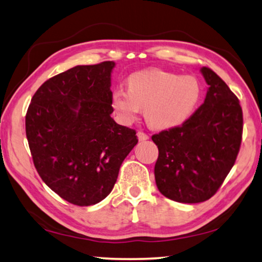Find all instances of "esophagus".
<instances>
[{
	"label": "esophagus",
	"instance_id": "34e87169",
	"mask_svg": "<svg viewBox=\"0 0 262 262\" xmlns=\"http://www.w3.org/2000/svg\"><path fill=\"white\" fill-rule=\"evenodd\" d=\"M137 137H139V140H140V141H145V140H148V139H149L148 134H145V133H144V132H142V130L137 132Z\"/></svg>",
	"mask_w": 262,
	"mask_h": 262
}]
</instances>
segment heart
<instances>
[{
  "label": "heart",
  "mask_w": 262,
  "mask_h": 262,
  "mask_svg": "<svg viewBox=\"0 0 262 262\" xmlns=\"http://www.w3.org/2000/svg\"><path fill=\"white\" fill-rule=\"evenodd\" d=\"M128 90L117 89L112 105L120 118L134 121L145 108L148 123L158 129L181 125L192 117L201 103L203 88L194 76L147 69L133 73L127 79Z\"/></svg>",
  "instance_id": "heart-1"
}]
</instances>
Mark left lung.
<instances>
[{"instance_id":"1","label":"left lung","mask_w":262,"mask_h":262,"mask_svg":"<svg viewBox=\"0 0 262 262\" xmlns=\"http://www.w3.org/2000/svg\"><path fill=\"white\" fill-rule=\"evenodd\" d=\"M208 88L200 107L181 126L151 136L158 148L156 185L177 202L209 200L234 165L243 139L239 99L210 68L201 69Z\"/></svg>"}]
</instances>
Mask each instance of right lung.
Returning <instances> with one entry per match:
<instances>
[{"label": "right lung", "mask_w": 262, "mask_h": 262, "mask_svg": "<svg viewBox=\"0 0 262 262\" xmlns=\"http://www.w3.org/2000/svg\"><path fill=\"white\" fill-rule=\"evenodd\" d=\"M114 66L104 61L55 75L35 91L25 115L35 170L75 206L96 205L107 196L139 141L135 129L111 118Z\"/></svg>", "instance_id": "add662e5"}]
</instances>
